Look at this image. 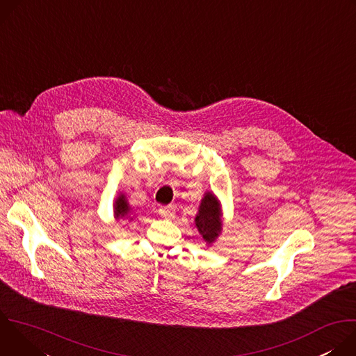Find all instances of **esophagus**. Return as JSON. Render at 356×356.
I'll return each mask as SVG.
<instances>
[{"mask_svg":"<svg viewBox=\"0 0 356 356\" xmlns=\"http://www.w3.org/2000/svg\"><path fill=\"white\" fill-rule=\"evenodd\" d=\"M159 214L163 218H172L175 216V210L172 206H165V207L159 209Z\"/></svg>","mask_w":356,"mask_h":356,"instance_id":"1","label":"esophagus"}]
</instances>
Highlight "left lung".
<instances>
[{
    "label": "left lung",
    "instance_id": "left-lung-1",
    "mask_svg": "<svg viewBox=\"0 0 356 356\" xmlns=\"http://www.w3.org/2000/svg\"><path fill=\"white\" fill-rule=\"evenodd\" d=\"M195 225L207 242H213L221 232L220 204L213 194H207L201 201L198 214L195 217Z\"/></svg>",
    "mask_w": 356,
    "mask_h": 356
}]
</instances>
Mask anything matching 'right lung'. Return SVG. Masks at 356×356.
<instances>
[{
	"label": "right lung",
	"mask_w": 356,
	"mask_h": 356,
	"mask_svg": "<svg viewBox=\"0 0 356 356\" xmlns=\"http://www.w3.org/2000/svg\"><path fill=\"white\" fill-rule=\"evenodd\" d=\"M128 213H129V206H128L125 197L121 195L115 201V216H117V218H121V217H127Z\"/></svg>",
	"instance_id": "right-lung-1"
}]
</instances>
